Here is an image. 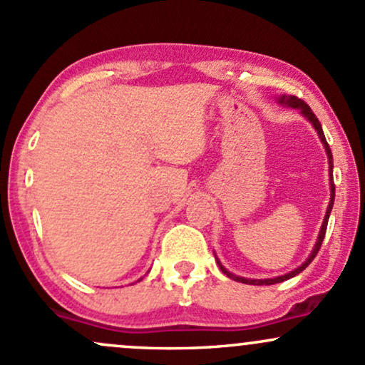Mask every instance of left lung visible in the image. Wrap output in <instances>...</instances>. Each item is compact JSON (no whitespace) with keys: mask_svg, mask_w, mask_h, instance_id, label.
Returning a JSON list of instances; mask_svg holds the SVG:
<instances>
[{"mask_svg":"<svg viewBox=\"0 0 365 365\" xmlns=\"http://www.w3.org/2000/svg\"><path fill=\"white\" fill-rule=\"evenodd\" d=\"M276 101H278L279 106H284V108H292V110H299V111H300V115L305 116V118H307L309 121H311V125H312V127H314V130H316V132H317V135H319V139H321V142H322V145H324V150H326V154H328V163H329V188H331V199H329L328 209H326L324 220H322V225H321V230H319V235H317V240H316V244H314V249H312V252L309 254V257L305 259V261H304L302 264H300L299 267H295V269L290 271V273H287V274H282V276H276V278H266V279H250V278H244V276H237V274L230 273V271L226 269V267L223 266V264H221V261H220V259L216 257V254H215V257H216V262H217V266H220V269L223 271V273H225L226 276H228V278L235 279V282L245 283V284H257V287H261V284H274V283H282V282H284V279H290V278H293V276H297V274H299V273H302V271L305 269V267H307L309 264H311V262L314 261V257H316L317 252H319V249H321V244H322V240H324V235H326V228H328V220H329L331 209H333V202H334V183H333V154H331V149H329L328 142H326L324 132H322V127H321L319 120L316 118V115H314L311 108H309L307 104H305V103L302 101V99L295 98V96H284V94H283V96H278V98H276Z\"/></svg>","mask_w":365,"mask_h":365,"instance_id":"1","label":"left lung"}]
</instances>
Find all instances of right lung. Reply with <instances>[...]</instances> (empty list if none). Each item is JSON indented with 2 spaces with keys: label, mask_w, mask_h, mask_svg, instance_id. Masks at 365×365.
<instances>
[{
  "label": "right lung",
  "mask_w": 365,
  "mask_h": 365,
  "mask_svg": "<svg viewBox=\"0 0 365 365\" xmlns=\"http://www.w3.org/2000/svg\"><path fill=\"white\" fill-rule=\"evenodd\" d=\"M139 282H140V279H139Z\"/></svg>",
  "instance_id": "obj_1"
}]
</instances>
